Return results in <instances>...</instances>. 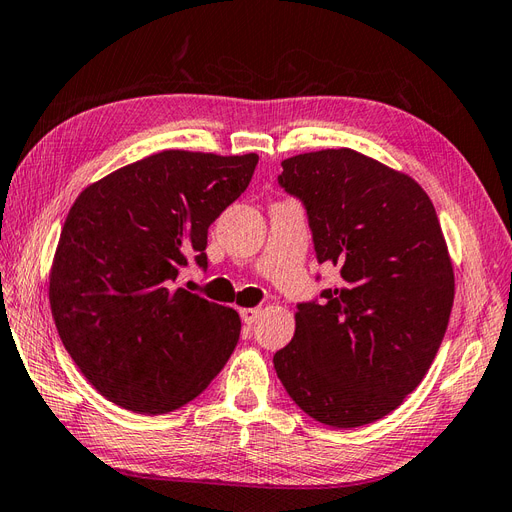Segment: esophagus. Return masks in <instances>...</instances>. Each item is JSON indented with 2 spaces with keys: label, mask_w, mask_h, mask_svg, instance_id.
<instances>
[{
  "label": "esophagus",
  "mask_w": 512,
  "mask_h": 512,
  "mask_svg": "<svg viewBox=\"0 0 512 512\" xmlns=\"http://www.w3.org/2000/svg\"><path fill=\"white\" fill-rule=\"evenodd\" d=\"M239 314H241L245 324H254L258 320V316H260V307H241Z\"/></svg>",
  "instance_id": "1"
}]
</instances>
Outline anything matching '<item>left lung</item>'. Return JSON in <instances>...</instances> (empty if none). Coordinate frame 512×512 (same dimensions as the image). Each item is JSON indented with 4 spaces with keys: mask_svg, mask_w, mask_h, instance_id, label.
I'll return each mask as SVG.
<instances>
[{
    "mask_svg": "<svg viewBox=\"0 0 512 512\" xmlns=\"http://www.w3.org/2000/svg\"><path fill=\"white\" fill-rule=\"evenodd\" d=\"M320 262L344 286L301 303L273 367L305 414L361 427L404 404L431 367L455 299L453 260L431 198L410 175L339 147L282 162Z\"/></svg>",
    "mask_w": 512,
    "mask_h": 512,
    "instance_id": "1",
    "label": "left lung"
}]
</instances>
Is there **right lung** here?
Wrapping results in <instances>:
<instances>
[{
  "mask_svg": "<svg viewBox=\"0 0 512 512\" xmlns=\"http://www.w3.org/2000/svg\"><path fill=\"white\" fill-rule=\"evenodd\" d=\"M256 164V153L166 149L76 196L51 265V314L72 361L108 401L173 412L230 359L239 314L173 284L190 256L207 265V230Z\"/></svg>",
  "mask_w": 512,
  "mask_h": 512,
  "instance_id": "right-lung-1",
  "label": "right lung"
}]
</instances>
